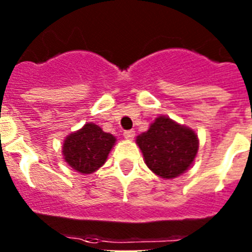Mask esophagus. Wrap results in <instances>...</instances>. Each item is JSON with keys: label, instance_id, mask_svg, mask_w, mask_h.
Here are the masks:
<instances>
[{"label": "esophagus", "instance_id": "esophagus-1", "mask_svg": "<svg viewBox=\"0 0 252 252\" xmlns=\"http://www.w3.org/2000/svg\"><path fill=\"white\" fill-rule=\"evenodd\" d=\"M124 136L126 140H132L135 137V131L133 130H127L124 132Z\"/></svg>", "mask_w": 252, "mask_h": 252}]
</instances>
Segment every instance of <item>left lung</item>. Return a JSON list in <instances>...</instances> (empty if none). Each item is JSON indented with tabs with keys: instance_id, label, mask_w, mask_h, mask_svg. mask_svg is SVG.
<instances>
[{
	"instance_id": "obj_1",
	"label": "left lung",
	"mask_w": 252,
	"mask_h": 252,
	"mask_svg": "<svg viewBox=\"0 0 252 252\" xmlns=\"http://www.w3.org/2000/svg\"><path fill=\"white\" fill-rule=\"evenodd\" d=\"M148 168L162 179L186 173L197 157L199 140L194 130L166 116L155 119L146 132L136 137Z\"/></svg>"
}]
</instances>
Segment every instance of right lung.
I'll use <instances>...</instances> for the list:
<instances>
[{
    "label": "right lung",
    "mask_w": 252,
    "mask_h": 252,
    "mask_svg": "<svg viewBox=\"0 0 252 252\" xmlns=\"http://www.w3.org/2000/svg\"><path fill=\"white\" fill-rule=\"evenodd\" d=\"M116 144L112 133L104 132L98 125L90 122L69 133L63 142V158L70 168L81 174H92L106 162Z\"/></svg>",
    "instance_id": "right-lung-1"
}]
</instances>
